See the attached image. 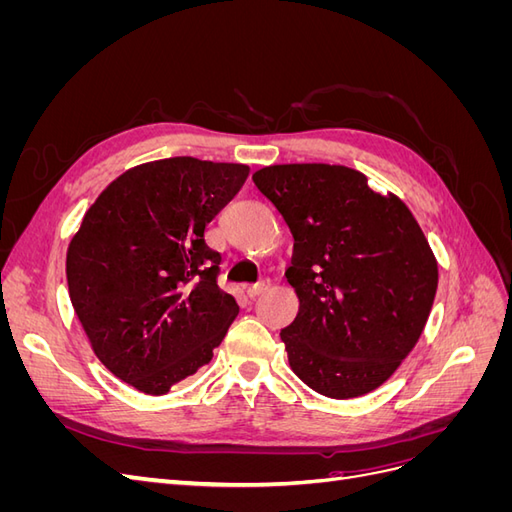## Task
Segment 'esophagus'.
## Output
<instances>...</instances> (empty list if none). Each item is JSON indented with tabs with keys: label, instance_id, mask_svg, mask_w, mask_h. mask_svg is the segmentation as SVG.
Segmentation results:
<instances>
[{
	"label": "esophagus",
	"instance_id": "esophagus-1",
	"mask_svg": "<svg viewBox=\"0 0 512 512\" xmlns=\"http://www.w3.org/2000/svg\"><path fill=\"white\" fill-rule=\"evenodd\" d=\"M269 288V282H258V284H252V286H247V297L250 299H254V297H258L260 292H265Z\"/></svg>",
	"mask_w": 512,
	"mask_h": 512
}]
</instances>
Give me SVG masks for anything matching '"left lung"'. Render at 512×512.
Returning <instances> with one entry per match:
<instances>
[{"instance_id":"8db88e82","label":"left lung","mask_w":512,"mask_h":512,"mask_svg":"<svg viewBox=\"0 0 512 512\" xmlns=\"http://www.w3.org/2000/svg\"><path fill=\"white\" fill-rule=\"evenodd\" d=\"M294 237L288 284L299 314L282 329L309 389L350 399L378 389L421 337L438 262L410 209L348 166L275 164L252 175Z\"/></svg>"}]
</instances>
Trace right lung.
<instances>
[{"instance_id": "1", "label": "right lung", "mask_w": 512, "mask_h": 512, "mask_svg": "<svg viewBox=\"0 0 512 512\" xmlns=\"http://www.w3.org/2000/svg\"><path fill=\"white\" fill-rule=\"evenodd\" d=\"M250 168L190 156L134 166L96 198L66 254L70 301L98 359L147 395L211 361L239 314L207 224Z\"/></svg>"}]
</instances>
